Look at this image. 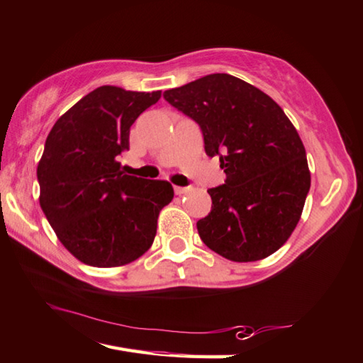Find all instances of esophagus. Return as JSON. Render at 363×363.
Masks as SVG:
<instances>
[{"label": "esophagus", "instance_id": "1", "mask_svg": "<svg viewBox=\"0 0 363 363\" xmlns=\"http://www.w3.org/2000/svg\"><path fill=\"white\" fill-rule=\"evenodd\" d=\"M189 190H190L189 187H177V186H176V187H174V194H176V195H184V194H187Z\"/></svg>", "mask_w": 363, "mask_h": 363}]
</instances>
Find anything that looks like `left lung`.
Segmentation results:
<instances>
[{"label": "left lung", "mask_w": 363, "mask_h": 363, "mask_svg": "<svg viewBox=\"0 0 363 363\" xmlns=\"http://www.w3.org/2000/svg\"><path fill=\"white\" fill-rule=\"evenodd\" d=\"M171 106L200 125L204 152L219 157L225 184L208 190L201 241L233 262L276 252L300 220L311 186L305 146L284 111L241 79L216 72L167 90Z\"/></svg>", "instance_id": "8db88e82"}]
</instances>
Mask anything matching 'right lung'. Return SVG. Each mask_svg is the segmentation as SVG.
<instances>
[{
	"label": "right lung",
	"mask_w": 363,
	"mask_h": 363,
	"mask_svg": "<svg viewBox=\"0 0 363 363\" xmlns=\"http://www.w3.org/2000/svg\"><path fill=\"white\" fill-rule=\"evenodd\" d=\"M162 91L103 85L52 127L38 182L39 204L58 240L85 265L121 267L152 246L157 219L173 200L171 184L123 174L130 127Z\"/></svg>",
	"instance_id": "right-lung-1"
}]
</instances>
